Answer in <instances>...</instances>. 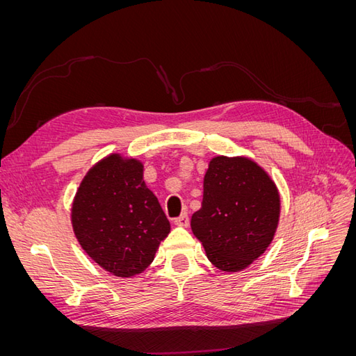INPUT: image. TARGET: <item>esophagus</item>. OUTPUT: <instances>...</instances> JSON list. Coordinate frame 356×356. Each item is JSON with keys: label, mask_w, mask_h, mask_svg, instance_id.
<instances>
[{"label": "esophagus", "mask_w": 356, "mask_h": 356, "mask_svg": "<svg viewBox=\"0 0 356 356\" xmlns=\"http://www.w3.org/2000/svg\"><path fill=\"white\" fill-rule=\"evenodd\" d=\"M175 225H178V227H188V224H190V220H188V215L187 213H182L181 217H178V218H175Z\"/></svg>", "instance_id": "1"}]
</instances>
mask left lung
<instances>
[{
    "instance_id": "1",
    "label": "left lung",
    "mask_w": 356,
    "mask_h": 356,
    "mask_svg": "<svg viewBox=\"0 0 356 356\" xmlns=\"http://www.w3.org/2000/svg\"><path fill=\"white\" fill-rule=\"evenodd\" d=\"M279 213V191L261 166L243 156H217L204 174L191 230L215 267L241 272L272 243Z\"/></svg>"
}]
</instances>
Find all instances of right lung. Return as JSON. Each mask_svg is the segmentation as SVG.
Returning a JSON list of instances; mask_svg holds the SVG:
<instances>
[{
    "mask_svg": "<svg viewBox=\"0 0 356 356\" xmlns=\"http://www.w3.org/2000/svg\"><path fill=\"white\" fill-rule=\"evenodd\" d=\"M71 222L84 252L118 277L143 273L170 232L157 197L144 182V165L117 153L84 175Z\"/></svg>",
    "mask_w": 356,
    "mask_h": 356,
    "instance_id": "obj_1",
    "label": "right lung"
}]
</instances>
